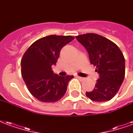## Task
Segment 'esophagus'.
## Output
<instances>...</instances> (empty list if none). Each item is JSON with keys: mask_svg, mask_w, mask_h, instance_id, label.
Segmentation results:
<instances>
[{"mask_svg": "<svg viewBox=\"0 0 133 133\" xmlns=\"http://www.w3.org/2000/svg\"><path fill=\"white\" fill-rule=\"evenodd\" d=\"M77 77L79 79H80V80H84V77H79V76H77Z\"/></svg>", "mask_w": 133, "mask_h": 133, "instance_id": "1", "label": "esophagus"}]
</instances>
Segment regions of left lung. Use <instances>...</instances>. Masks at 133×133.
I'll return each instance as SVG.
<instances>
[{
    "label": "left lung",
    "instance_id": "obj_1",
    "mask_svg": "<svg viewBox=\"0 0 133 133\" xmlns=\"http://www.w3.org/2000/svg\"><path fill=\"white\" fill-rule=\"evenodd\" d=\"M89 54L90 63L99 75L94 89L86 96L94 102H107L116 94L125 77V58L116 44L93 33L76 36Z\"/></svg>",
    "mask_w": 133,
    "mask_h": 133
}]
</instances>
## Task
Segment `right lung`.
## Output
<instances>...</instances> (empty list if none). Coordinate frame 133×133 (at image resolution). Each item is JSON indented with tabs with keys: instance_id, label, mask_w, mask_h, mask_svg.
Listing matches in <instances>:
<instances>
[{
	"instance_id": "1",
	"label": "right lung",
	"mask_w": 133,
	"mask_h": 133,
	"mask_svg": "<svg viewBox=\"0 0 133 133\" xmlns=\"http://www.w3.org/2000/svg\"><path fill=\"white\" fill-rule=\"evenodd\" d=\"M72 36L49 35L36 40L21 60V74L31 95L40 102H56L63 97L73 75L59 76L51 66L56 65L62 48L72 42Z\"/></svg>"
}]
</instances>
